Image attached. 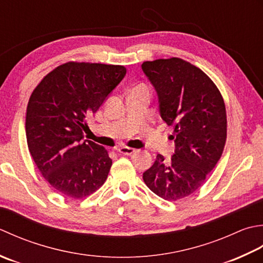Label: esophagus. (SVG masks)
<instances>
[{
  "label": "esophagus",
  "mask_w": 263,
  "mask_h": 263,
  "mask_svg": "<svg viewBox=\"0 0 263 263\" xmlns=\"http://www.w3.org/2000/svg\"><path fill=\"white\" fill-rule=\"evenodd\" d=\"M117 151L121 153V154H126V155H132L136 152L135 148L132 147H127V146H120L119 148H117Z\"/></svg>",
  "instance_id": "obj_1"
}]
</instances>
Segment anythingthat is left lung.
<instances>
[{
	"label": "left lung",
	"instance_id": "1",
	"mask_svg": "<svg viewBox=\"0 0 263 263\" xmlns=\"http://www.w3.org/2000/svg\"><path fill=\"white\" fill-rule=\"evenodd\" d=\"M142 70L153 85L159 112L174 127L175 153L161 154L143 174L154 194L177 201L195 193L220 159L227 137L226 108L216 85L201 69L183 59L145 61Z\"/></svg>",
	"mask_w": 263,
	"mask_h": 263
}]
</instances>
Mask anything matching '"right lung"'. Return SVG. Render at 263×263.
<instances>
[{
	"instance_id": "obj_1",
	"label": "right lung",
	"mask_w": 263,
	"mask_h": 263,
	"mask_svg": "<svg viewBox=\"0 0 263 263\" xmlns=\"http://www.w3.org/2000/svg\"><path fill=\"white\" fill-rule=\"evenodd\" d=\"M126 68L68 62L43 78L31 93L26 137L31 158L53 189L84 199L104 184L112 160L101 145L84 138L86 118L95 114L124 79Z\"/></svg>"
}]
</instances>
